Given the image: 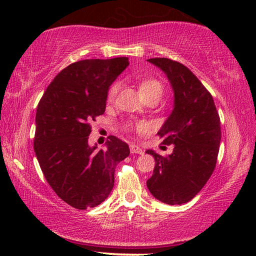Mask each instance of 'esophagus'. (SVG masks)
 <instances>
[{
  "label": "esophagus",
  "mask_w": 256,
  "mask_h": 256,
  "mask_svg": "<svg viewBox=\"0 0 256 256\" xmlns=\"http://www.w3.org/2000/svg\"><path fill=\"white\" fill-rule=\"evenodd\" d=\"M130 151H131V154H144V150H142L140 146H136V144H131L130 146Z\"/></svg>",
  "instance_id": "1"
}]
</instances>
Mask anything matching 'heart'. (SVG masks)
Masks as SVG:
<instances>
[{
  "mask_svg": "<svg viewBox=\"0 0 256 256\" xmlns=\"http://www.w3.org/2000/svg\"><path fill=\"white\" fill-rule=\"evenodd\" d=\"M118 90H120V82H114V84H112L110 86V89H108L107 100L110 102L114 100L116 94H118ZM138 92H140L142 97L146 96V94H154V92H157V94H162V86L159 81L154 80V79H144V80H142L140 84H138ZM126 128L128 130H131V128H134V125L128 124ZM136 128L138 130H144L146 124L138 123V124H136Z\"/></svg>",
  "mask_w": 256,
  "mask_h": 256,
  "instance_id": "b5f03b06",
  "label": "heart"
}]
</instances>
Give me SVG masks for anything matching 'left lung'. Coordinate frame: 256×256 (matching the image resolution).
Here are the masks:
<instances>
[{
    "label": "left lung",
    "mask_w": 256,
    "mask_h": 256,
    "mask_svg": "<svg viewBox=\"0 0 256 256\" xmlns=\"http://www.w3.org/2000/svg\"><path fill=\"white\" fill-rule=\"evenodd\" d=\"M148 60L166 73L175 99L174 110L157 133L174 149L166 157L146 150L156 162L146 186L157 200L183 204L200 192L216 168L222 140L219 114L211 94L184 64L166 58Z\"/></svg>",
    "instance_id": "left-lung-1"
}]
</instances>
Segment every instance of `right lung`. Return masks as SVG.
<instances>
[{
    "mask_svg": "<svg viewBox=\"0 0 256 256\" xmlns=\"http://www.w3.org/2000/svg\"><path fill=\"white\" fill-rule=\"evenodd\" d=\"M128 58L84 60L63 68L47 86L36 112L34 149L42 174L58 198L79 210L100 204L114 186L126 142L108 136L106 150L89 146L90 122L105 112L110 86Z\"/></svg>",
    "mask_w": 256,
    "mask_h": 256,
    "instance_id": "right-lung-1",
    "label": "right lung"
}]
</instances>
